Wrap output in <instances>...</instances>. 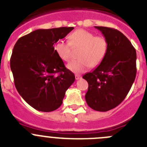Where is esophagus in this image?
Listing matches in <instances>:
<instances>
[{"instance_id": "1", "label": "esophagus", "mask_w": 147, "mask_h": 147, "mask_svg": "<svg viewBox=\"0 0 147 147\" xmlns=\"http://www.w3.org/2000/svg\"><path fill=\"white\" fill-rule=\"evenodd\" d=\"M80 78H81V75H75V79H76V80H79V79H80Z\"/></svg>"}]
</instances>
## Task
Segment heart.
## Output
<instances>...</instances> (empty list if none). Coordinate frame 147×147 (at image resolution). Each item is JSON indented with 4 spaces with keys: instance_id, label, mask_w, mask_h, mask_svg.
Segmentation results:
<instances>
[{
    "instance_id": "heart-1",
    "label": "heart",
    "mask_w": 147,
    "mask_h": 147,
    "mask_svg": "<svg viewBox=\"0 0 147 147\" xmlns=\"http://www.w3.org/2000/svg\"><path fill=\"white\" fill-rule=\"evenodd\" d=\"M69 42L59 40L54 49L58 57L64 61H69L71 58L72 46L80 48L78 53L79 59L73 60L67 64V69L75 73H83L89 67L99 65L106 57L108 42L104 36H96L92 32L85 30H78L69 37Z\"/></svg>"
}]
</instances>
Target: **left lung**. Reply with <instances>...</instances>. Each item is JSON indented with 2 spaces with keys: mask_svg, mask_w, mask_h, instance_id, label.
I'll use <instances>...</instances> for the list:
<instances>
[{
  "mask_svg": "<svg viewBox=\"0 0 147 147\" xmlns=\"http://www.w3.org/2000/svg\"><path fill=\"white\" fill-rule=\"evenodd\" d=\"M108 42V51L102 62L83 78L88 89L86 101L90 108L107 112L125 99L136 75V52L130 40L119 30L95 27Z\"/></svg>",
  "mask_w": 147,
  "mask_h": 147,
  "instance_id": "8db88e82",
  "label": "left lung"
}]
</instances>
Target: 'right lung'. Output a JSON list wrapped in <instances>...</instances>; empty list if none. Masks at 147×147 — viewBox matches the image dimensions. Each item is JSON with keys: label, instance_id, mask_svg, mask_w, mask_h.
Returning <instances> with one entry per match:
<instances>
[{"label": "right lung", "instance_id": "add662e5", "mask_svg": "<svg viewBox=\"0 0 147 147\" xmlns=\"http://www.w3.org/2000/svg\"><path fill=\"white\" fill-rule=\"evenodd\" d=\"M74 27L39 29L21 37L10 60L15 87L24 101L40 112H52L62 104L75 75L66 68L54 49L56 42Z\"/></svg>", "mask_w": 147, "mask_h": 147}]
</instances>
